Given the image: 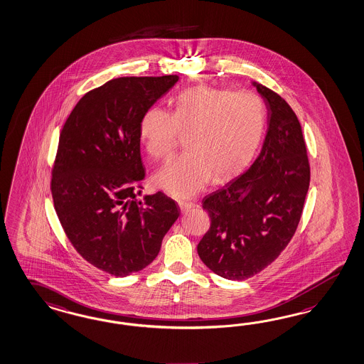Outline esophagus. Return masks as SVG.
<instances>
[{"label":"esophagus","mask_w":364,"mask_h":364,"mask_svg":"<svg viewBox=\"0 0 364 364\" xmlns=\"http://www.w3.org/2000/svg\"><path fill=\"white\" fill-rule=\"evenodd\" d=\"M178 205H179V208H181V211H183V213H186V211H188L190 208H194L196 205L193 203V202H178Z\"/></svg>","instance_id":"obj_1"}]
</instances>
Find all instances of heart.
Here are the masks:
<instances>
[{
  "instance_id": "1",
  "label": "heart",
  "mask_w": 364,
  "mask_h": 364,
  "mask_svg": "<svg viewBox=\"0 0 364 364\" xmlns=\"http://www.w3.org/2000/svg\"><path fill=\"white\" fill-rule=\"evenodd\" d=\"M266 125V106L258 94L196 86L178 94L171 113L151 106L139 121L146 151L164 159L179 134L187 154L156 170L153 182L171 197L190 198L208 185L238 176L257 153Z\"/></svg>"
}]
</instances>
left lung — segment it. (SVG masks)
<instances>
[{"label": "left lung", "mask_w": 364, "mask_h": 364, "mask_svg": "<svg viewBox=\"0 0 364 364\" xmlns=\"http://www.w3.org/2000/svg\"><path fill=\"white\" fill-rule=\"evenodd\" d=\"M267 109V132L254 164L203 198L211 225L198 243L210 270L245 281L279 257L301 220L310 164L299 119L269 87L252 82Z\"/></svg>", "instance_id": "1"}]
</instances>
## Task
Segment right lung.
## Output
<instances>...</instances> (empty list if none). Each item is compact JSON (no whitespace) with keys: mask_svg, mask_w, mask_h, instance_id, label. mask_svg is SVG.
Masks as SVG:
<instances>
[{"mask_svg":"<svg viewBox=\"0 0 364 364\" xmlns=\"http://www.w3.org/2000/svg\"><path fill=\"white\" fill-rule=\"evenodd\" d=\"M178 80H112L85 94L61 130L50 183L55 213L77 252L110 275L149 266L181 214L161 191L136 199L145 178L139 121Z\"/></svg>","mask_w":364,"mask_h":364,"instance_id":"obj_1","label":"right lung"}]
</instances>
